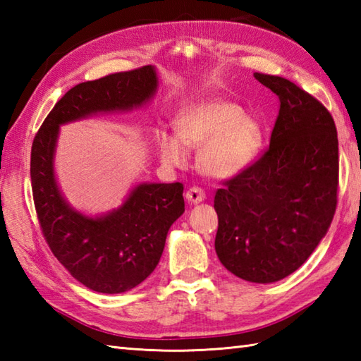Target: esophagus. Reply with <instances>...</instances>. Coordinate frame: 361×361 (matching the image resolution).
Instances as JSON below:
<instances>
[{
    "label": "esophagus",
    "mask_w": 361,
    "mask_h": 361,
    "mask_svg": "<svg viewBox=\"0 0 361 361\" xmlns=\"http://www.w3.org/2000/svg\"><path fill=\"white\" fill-rule=\"evenodd\" d=\"M204 198H206V194H204L203 189L195 188V186L188 189V192H186V200L188 202L197 204V203H202Z\"/></svg>",
    "instance_id": "34e87169"
}]
</instances>
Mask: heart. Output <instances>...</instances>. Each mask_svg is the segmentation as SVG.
Instances as JSON below:
<instances>
[{"mask_svg":"<svg viewBox=\"0 0 361 361\" xmlns=\"http://www.w3.org/2000/svg\"><path fill=\"white\" fill-rule=\"evenodd\" d=\"M176 133L161 130L157 147L166 166L186 164L188 147H200L198 167L214 178H229L247 167L262 145V128L239 105L206 101L190 105L175 119Z\"/></svg>","mask_w":361,"mask_h":361,"instance_id":"obj_1","label":"heart"}]
</instances>
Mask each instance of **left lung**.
Here are the masks:
<instances>
[{
    "mask_svg": "<svg viewBox=\"0 0 361 361\" xmlns=\"http://www.w3.org/2000/svg\"><path fill=\"white\" fill-rule=\"evenodd\" d=\"M279 97L270 147L217 189L216 251L237 278L268 283L296 271L332 224L338 137L318 99L279 75L255 73Z\"/></svg>",
    "mask_w": 361,
    "mask_h": 361,
    "instance_id": "8db88e82",
    "label": "left lung"
}]
</instances>
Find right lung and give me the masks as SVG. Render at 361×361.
Instances as JSON below:
<instances>
[{"label":"right lung","instance_id":"right-lung-1","mask_svg":"<svg viewBox=\"0 0 361 361\" xmlns=\"http://www.w3.org/2000/svg\"><path fill=\"white\" fill-rule=\"evenodd\" d=\"M158 88L152 65L73 87L34 137L30 183L42 233L73 278L99 293H124L155 270L169 228L185 212L181 183H142L105 216L88 217L66 203L54 173L59 127L96 113L127 111Z\"/></svg>","mask_w":361,"mask_h":361}]
</instances>
